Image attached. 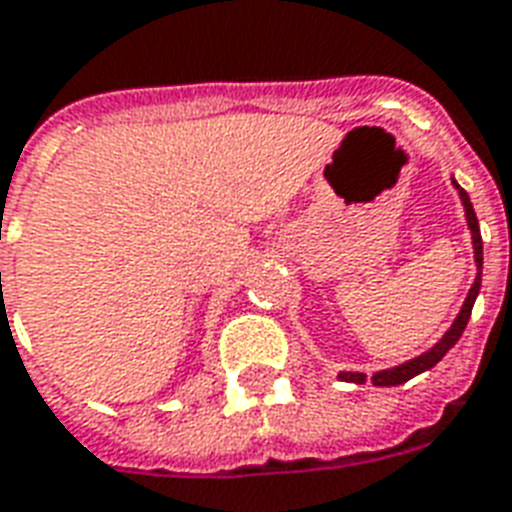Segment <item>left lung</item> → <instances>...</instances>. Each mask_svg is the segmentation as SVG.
I'll use <instances>...</instances> for the list:
<instances>
[{
	"label": "left lung",
	"mask_w": 512,
	"mask_h": 512,
	"mask_svg": "<svg viewBox=\"0 0 512 512\" xmlns=\"http://www.w3.org/2000/svg\"><path fill=\"white\" fill-rule=\"evenodd\" d=\"M453 186L459 188V197H461V205H464V215H467V226H470L472 232V248H475V264H478V278L472 283L470 294L464 299V305H461L459 315H456V321L448 332L443 334V340L429 348L426 353L416 356V359L405 361V364H399V367H391V370H380L372 375V383L375 386H399V383H405V380L416 378L421 372L432 370L437 361L443 359L445 353L451 351L453 345L459 343L461 332L467 329V321H470L472 315V305H475V299H478V291H480V275H483V240H480V226H478V218H475V210H472V202L467 197V191L453 180ZM340 380H348V383H364L367 375L364 372H340Z\"/></svg>",
	"instance_id": "left-lung-1"
}]
</instances>
